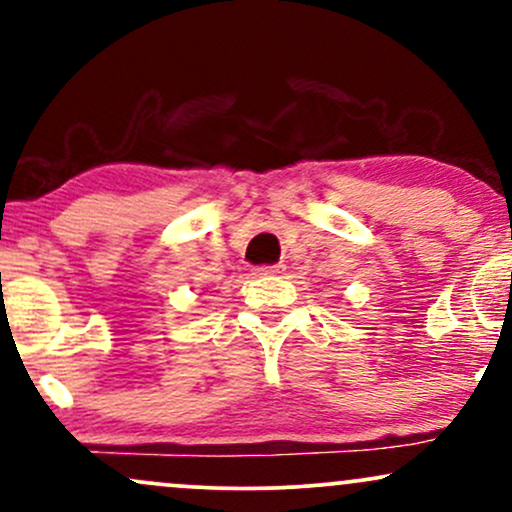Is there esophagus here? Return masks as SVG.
Returning a JSON list of instances; mask_svg holds the SVG:
<instances>
[{
	"instance_id": "esophagus-1",
	"label": "esophagus",
	"mask_w": 512,
	"mask_h": 512,
	"mask_svg": "<svg viewBox=\"0 0 512 512\" xmlns=\"http://www.w3.org/2000/svg\"><path fill=\"white\" fill-rule=\"evenodd\" d=\"M281 269H284V264H262V267H257L255 272L257 274H279Z\"/></svg>"
}]
</instances>
